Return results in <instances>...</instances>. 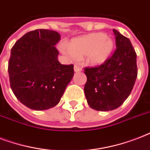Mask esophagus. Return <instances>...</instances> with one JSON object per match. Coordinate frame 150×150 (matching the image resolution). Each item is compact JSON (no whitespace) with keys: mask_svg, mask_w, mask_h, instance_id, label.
I'll return each instance as SVG.
<instances>
[{"mask_svg":"<svg viewBox=\"0 0 150 150\" xmlns=\"http://www.w3.org/2000/svg\"><path fill=\"white\" fill-rule=\"evenodd\" d=\"M74 70H75V72H79V71H82V68H81L79 65L75 64V67H74Z\"/></svg>","mask_w":150,"mask_h":150,"instance_id":"34e87169","label":"esophagus"}]
</instances>
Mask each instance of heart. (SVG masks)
I'll use <instances>...</instances> for the list:
<instances>
[{
  "label": "heart",
  "mask_w": 150,
  "mask_h": 150,
  "mask_svg": "<svg viewBox=\"0 0 150 150\" xmlns=\"http://www.w3.org/2000/svg\"><path fill=\"white\" fill-rule=\"evenodd\" d=\"M114 41L103 33H90L73 40L69 48L61 46V50L68 56H86L87 63L100 65L104 63L111 54Z\"/></svg>",
  "instance_id": "obj_1"
}]
</instances>
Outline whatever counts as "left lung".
<instances>
[{
    "label": "left lung",
    "instance_id": "8db88e82",
    "mask_svg": "<svg viewBox=\"0 0 150 150\" xmlns=\"http://www.w3.org/2000/svg\"><path fill=\"white\" fill-rule=\"evenodd\" d=\"M116 50L104 63L86 67L84 92L88 104L99 111L117 109L130 95L138 69L136 53L129 39L113 29Z\"/></svg>",
    "mask_w": 150,
    "mask_h": 150
}]
</instances>
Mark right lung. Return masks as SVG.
<instances>
[{"label":"right lung","instance_id":"1","mask_svg":"<svg viewBox=\"0 0 150 150\" xmlns=\"http://www.w3.org/2000/svg\"><path fill=\"white\" fill-rule=\"evenodd\" d=\"M57 32L36 29L25 34L11 48L8 61L11 89L32 110H44L61 100L74 75L73 64H61L55 45Z\"/></svg>","mask_w":150,"mask_h":150}]
</instances>
